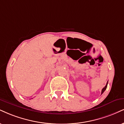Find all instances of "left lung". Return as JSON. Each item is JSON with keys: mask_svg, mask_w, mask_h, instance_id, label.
<instances>
[{"mask_svg": "<svg viewBox=\"0 0 124 124\" xmlns=\"http://www.w3.org/2000/svg\"><path fill=\"white\" fill-rule=\"evenodd\" d=\"M108 82H107V83H106V85H105V87H103V89L102 90V92H101V94H102L103 93V92H104V91H105V90L106 89V88H107V86H108Z\"/></svg>", "mask_w": 124, "mask_h": 124, "instance_id": "8db88e82", "label": "left lung"}]
</instances>
